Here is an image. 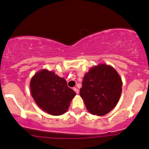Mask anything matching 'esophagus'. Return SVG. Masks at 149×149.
<instances>
[{
  "instance_id": "obj_1",
  "label": "esophagus",
  "mask_w": 149,
  "mask_h": 149,
  "mask_svg": "<svg viewBox=\"0 0 149 149\" xmlns=\"http://www.w3.org/2000/svg\"><path fill=\"white\" fill-rule=\"evenodd\" d=\"M73 91H74L75 92L77 93V94H78V93H79V90L77 88H73Z\"/></svg>"
}]
</instances>
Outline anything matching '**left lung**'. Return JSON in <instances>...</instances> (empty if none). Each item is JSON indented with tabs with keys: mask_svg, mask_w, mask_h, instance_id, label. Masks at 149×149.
<instances>
[{
	"mask_svg": "<svg viewBox=\"0 0 149 149\" xmlns=\"http://www.w3.org/2000/svg\"><path fill=\"white\" fill-rule=\"evenodd\" d=\"M122 85L121 78L114 68L99 64L84 75L80 95L91 114L103 116L118 104Z\"/></svg>",
	"mask_w": 149,
	"mask_h": 149,
	"instance_id": "left-lung-1",
	"label": "left lung"
}]
</instances>
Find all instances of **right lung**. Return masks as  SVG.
<instances>
[{
	"label": "right lung",
	"instance_id": "right-lung-1",
	"mask_svg": "<svg viewBox=\"0 0 149 149\" xmlns=\"http://www.w3.org/2000/svg\"><path fill=\"white\" fill-rule=\"evenodd\" d=\"M32 97L37 106L49 114L58 116L68 110L76 93L66 80L47 69L35 73L30 82Z\"/></svg>",
	"mask_w": 149,
	"mask_h": 149
}]
</instances>
